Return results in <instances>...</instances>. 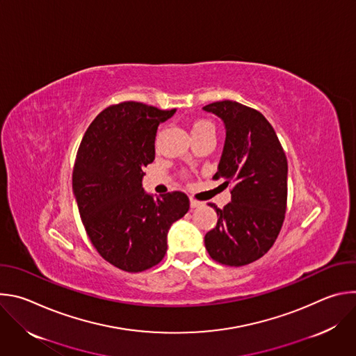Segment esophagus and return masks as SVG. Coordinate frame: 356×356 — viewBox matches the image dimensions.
<instances>
[{
	"instance_id": "1",
	"label": "esophagus",
	"mask_w": 356,
	"mask_h": 356,
	"mask_svg": "<svg viewBox=\"0 0 356 356\" xmlns=\"http://www.w3.org/2000/svg\"><path fill=\"white\" fill-rule=\"evenodd\" d=\"M201 204H202L201 201H198V200H195V198L190 197V207H191V209H197V207H200Z\"/></svg>"
}]
</instances>
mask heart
<instances>
[{"mask_svg":"<svg viewBox=\"0 0 356 356\" xmlns=\"http://www.w3.org/2000/svg\"><path fill=\"white\" fill-rule=\"evenodd\" d=\"M201 128H214V127H213L211 122H209V121H206V120H198V121H195V122L193 124L191 131H197V129H201Z\"/></svg>","mask_w":356,"mask_h":356,"instance_id":"1","label":"heart"}]
</instances>
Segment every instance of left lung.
Listing matches in <instances>:
<instances>
[{
  "instance_id": "left-lung-1",
  "label": "left lung",
  "mask_w": 356,
  "mask_h": 356,
  "mask_svg": "<svg viewBox=\"0 0 356 356\" xmlns=\"http://www.w3.org/2000/svg\"><path fill=\"white\" fill-rule=\"evenodd\" d=\"M225 124L218 172L231 186V202L218 209L216 228L204 236L210 257L227 266L262 258L275 243L287 207V159L269 121L257 110L224 99L204 107Z\"/></svg>"
}]
</instances>
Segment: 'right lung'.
Returning a JSON list of instances; mask_svg holds the SVG:
<instances>
[{
  "instance_id": "1",
  "label": "right lung",
  "mask_w": 356,
  "mask_h": 356,
  "mask_svg": "<svg viewBox=\"0 0 356 356\" xmlns=\"http://www.w3.org/2000/svg\"><path fill=\"white\" fill-rule=\"evenodd\" d=\"M175 113L136 101L110 106L77 150L73 193L86 232L101 257L129 273L163 259L170 225L190 209L181 191L154 198L142 188L143 168L155 161L158 127Z\"/></svg>"
}]
</instances>
